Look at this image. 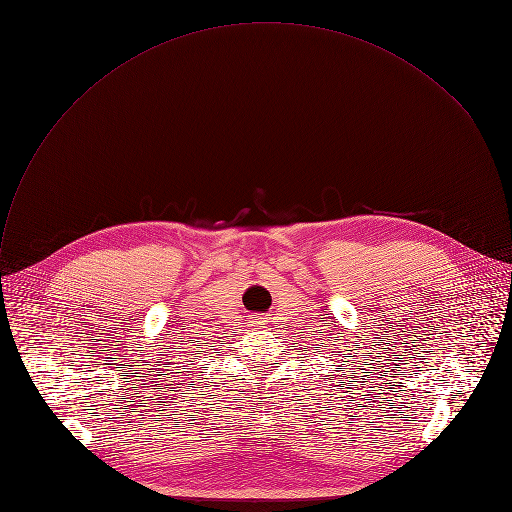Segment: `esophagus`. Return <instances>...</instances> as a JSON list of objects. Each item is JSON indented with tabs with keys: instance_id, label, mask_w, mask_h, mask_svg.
<instances>
[{
	"instance_id": "34e87169",
	"label": "esophagus",
	"mask_w": 512,
	"mask_h": 512,
	"mask_svg": "<svg viewBox=\"0 0 512 512\" xmlns=\"http://www.w3.org/2000/svg\"><path fill=\"white\" fill-rule=\"evenodd\" d=\"M265 322H267V318H265V316H261V314H257V316L251 320V326H259V328H263V326H265Z\"/></svg>"
}]
</instances>
